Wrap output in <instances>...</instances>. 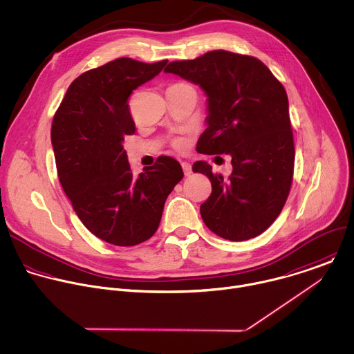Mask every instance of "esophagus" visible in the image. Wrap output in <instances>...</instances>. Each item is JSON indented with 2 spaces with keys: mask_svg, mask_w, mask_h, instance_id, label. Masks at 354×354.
<instances>
[{
  "mask_svg": "<svg viewBox=\"0 0 354 354\" xmlns=\"http://www.w3.org/2000/svg\"><path fill=\"white\" fill-rule=\"evenodd\" d=\"M181 166H183L184 174H185V176H191V173H192V166H191L189 163H187V162H183Z\"/></svg>",
  "mask_w": 354,
  "mask_h": 354,
  "instance_id": "obj_1",
  "label": "esophagus"
}]
</instances>
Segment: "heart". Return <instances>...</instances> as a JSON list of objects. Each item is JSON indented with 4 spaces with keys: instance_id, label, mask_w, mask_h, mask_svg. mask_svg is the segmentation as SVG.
Returning <instances> with one entry per match:
<instances>
[{
    "instance_id": "1",
    "label": "heart",
    "mask_w": 354,
    "mask_h": 354,
    "mask_svg": "<svg viewBox=\"0 0 354 354\" xmlns=\"http://www.w3.org/2000/svg\"><path fill=\"white\" fill-rule=\"evenodd\" d=\"M184 145H185V142H184L183 140H176V141H174V147H176V148H183Z\"/></svg>"
}]
</instances>
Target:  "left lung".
I'll list each match as a JSON object with an SVG mask.
<instances>
[{
    "mask_svg": "<svg viewBox=\"0 0 354 354\" xmlns=\"http://www.w3.org/2000/svg\"><path fill=\"white\" fill-rule=\"evenodd\" d=\"M166 73L198 84L207 97V129L196 151L230 155L228 178L203 160L192 170L209 177L212 194L201 205L205 224L230 241L266 231L289 195L295 147L283 86L257 58L224 50L170 62Z\"/></svg>",
    "mask_w": 354,
    "mask_h": 354,
    "instance_id": "8db88e82",
    "label": "left lung"
}]
</instances>
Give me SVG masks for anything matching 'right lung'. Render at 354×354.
<instances>
[{"instance_id": "1", "label": "right lung", "mask_w": 354, "mask_h": 354, "mask_svg": "<svg viewBox=\"0 0 354 354\" xmlns=\"http://www.w3.org/2000/svg\"><path fill=\"white\" fill-rule=\"evenodd\" d=\"M166 64L119 58L84 72L54 116L51 141L61 185L82 223L116 246L138 245L156 232L165 202L184 177L170 156L134 176L123 149L124 137L136 133L129 98Z\"/></svg>"}]
</instances>
